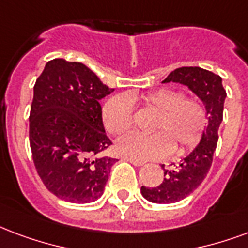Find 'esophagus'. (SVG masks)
<instances>
[{"label": "esophagus", "mask_w": 248, "mask_h": 248, "mask_svg": "<svg viewBox=\"0 0 248 248\" xmlns=\"http://www.w3.org/2000/svg\"><path fill=\"white\" fill-rule=\"evenodd\" d=\"M124 160H126V161H128V162H131L132 165H135V166H141V165H144V162H143V161H139V160H135V158H131V157H124Z\"/></svg>", "instance_id": "34e87169"}]
</instances>
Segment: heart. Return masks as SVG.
<instances>
[{
  "label": "heart",
  "instance_id": "heart-1",
  "mask_svg": "<svg viewBox=\"0 0 248 248\" xmlns=\"http://www.w3.org/2000/svg\"><path fill=\"white\" fill-rule=\"evenodd\" d=\"M140 100L145 109L155 111L151 135L127 134L120 138L116 148L120 154L138 160H156L174 152L186 154L199 143L207 124L203 103L196 97H183L179 91L160 88L138 97L117 94L103 107V122L111 134H122L132 124V103Z\"/></svg>",
  "mask_w": 248,
  "mask_h": 248
}]
</instances>
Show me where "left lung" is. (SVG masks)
Instances as JSON below:
<instances>
[{
  "instance_id": "obj_1",
  "label": "left lung",
  "mask_w": 248,
  "mask_h": 248,
  "mask_svg": "<svg viewBox=\"0 0 248 248\" xmlns=\"http://www.w3.org/2000/svg\"><path fill=\"white\" fill-rule=\"evenodd\" d=\"M179 83L195 93L204 104L208 124L199 144L173 169H164V181L156 187L141 186L140 192L151 203L170 204L185 199L199 187L212 165L218 140V127L222 122L226 92L221 77L202 67H179L162 83ZM164 168V165H162Z\"/></svg>"
}]
</instances>
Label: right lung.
Masks as SVG:
<instances>
[{"label":"right lung","mask_w":248,"mask_h":248,"mask_svg":"<svg viewBox=\"0 0 248 248\" xmlns=\"http://www.w3.org/2000/svg\"><path fill=\"white\" fill-rule=\"evenodd\" d=\"M80 62L56 58L33 87L30 145L41 181L57 198L86 204L103 195L117 158L103 155L111 144L100 100L113 92Z\"/></svg>","instance_id":"1"}]
</instances>
